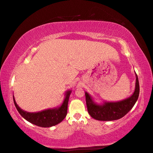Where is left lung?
I'll return each instance as SVG.
<instances>
[{
	"label": "left lung",
	"instance_id": "obj_1",
	"mask_svg": "<svg viewBox=\"0 0 153 153\" xmlns=\"http://www.w3.org/2000/svg\"><path fill=\"white\" fill-rule=\"evenodd\" d=\"M136 75L134 91L132 96L124 100L109 102L103 101L102 103L98 104L94 101V98L87 91L85 92L86 103L87 110L90 116L93 119L102 121H110L121 119L126 115L131 109L134 107L139 95V83L137 75Z\"/></svg>",
	"mask_w": 153,
	"mask_h": 153
}]
</instances>
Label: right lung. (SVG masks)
I'll list each match as a JSON object with an SVG mask.
<instances>
[{
  "label": "right lung",
  "instance_id": "obj_1",
  "mask_svg": "<svg viewBox=\"0 0 153 153\" xmlns=\"http://www.w3.org/2000/svg\"><path fill=\"white\" fill-rule=\"evenodd\" d=\"M71 94V90H68L66 91L63 102L59 107L46 109L37 112H28L23 110L16 104L14 96H13V99L16 109L21 117L24 118L25 120L35 126L42 128H51L59 123L66 117L67 114L68 99Z\"/></svg>",
  "mask_w": 153,
  "mask_h": 153
}]
</instances>
